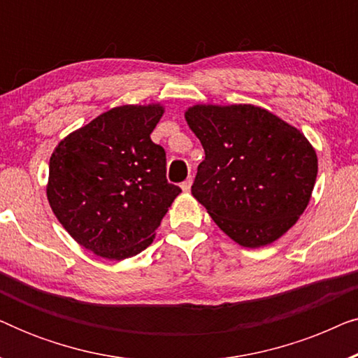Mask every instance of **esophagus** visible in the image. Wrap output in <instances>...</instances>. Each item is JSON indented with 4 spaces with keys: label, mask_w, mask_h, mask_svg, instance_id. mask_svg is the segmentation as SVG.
Instances as JSON below:
<instances>
[{
    "label": "esophagus",
    "mask_w": 358,
    "mask_h": 358,
    "mask_svg": "<svg viewBox=\"0 0 358 358\" xmlns=\"http://www.w3.org/2000/svg\"><path fill=\"white\" fill-rule=\"evenodd\" d=\"M190 185H192V178H187V179L184 180V182H182V185H180V187H182L184 192H189V190H190Z\"/></svg>",
    "instance_id": "34e87169"
}]
</instances>
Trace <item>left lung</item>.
I'll return each instance as SVG.
<instances>
[{"mask_svg":"<svg viewBox=\"0 0 358 358\" xmlns=\"http://www.w3.org/2000/svg\"><path fill=\"white\" fill-rule=\"evenodd\" d=\"M185 120L203 146L192 195L244 248L283 236L310 202L317 156L300 130L262 107L197 104Z\"/></svg>","mask_w":358,"mask_h":358,"instance_id":"8db88e82","label":"left lung"}]
</instances>
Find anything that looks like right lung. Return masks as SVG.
Wrapping results in <instances>:
<instances>
[{"label":"right lung","instance_id":"1","mask_svg":"<svg viewBox=\"0 0 358 358\" xmlns=\"http://www.w3.org/2000/svg\"><path fill=\"white\" fill-rule=\"evenodd\" d=\"M164 107L120 106L65 136L48 164V203L78 244L122 261L153 243L180 194L166 179V153L151 141Z\"/></svg>","mask_w":358,"mask_h":358}]
</instances>
